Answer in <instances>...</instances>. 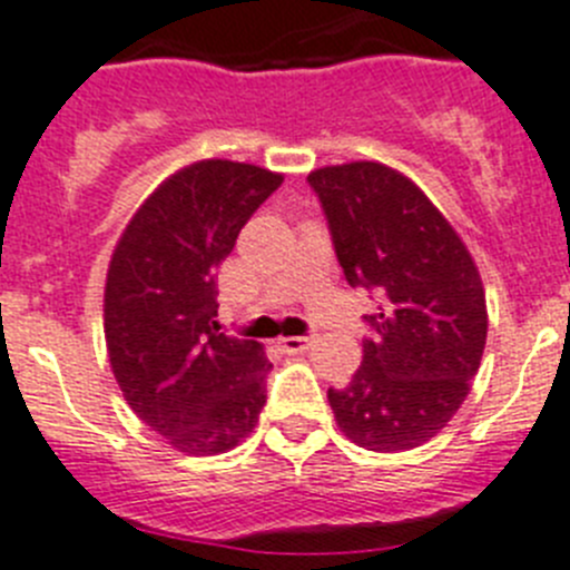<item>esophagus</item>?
Here are the masks:
<instances>
[{"instance_id": "esophagus-1", "label": "esophagus", "mask_w": 570, "mask_h": 570, "mask_svg": "<svg viewBox=\"0 0 570 570\" xmlns=\"http://www.w3.org/2000/svg\"><path fill=\"white\" fill-rule=\"evenodd\" d=\"M311 343H314V337H282V340H279V345H282V348H285V352H288V354L305 352V348H308Z\"/></svg>"}]
</instances>
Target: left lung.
<instances>
[{"instance_id":"obj_1","label":"left lung","mask_w":570,"mask_h":570,"mask_svg":"<svg viewBox=\"0 0 570 570\" xmlns=\"http://www.w3.org/2000/svg\"><path fill=\"white\" fill-rule=\"evenodd\" d=\"M352 288L372 294V328L352 383L328 389L337 426L374 452L444 430L488 340L479 267L430 198L395 169L354 160L308 175Z\"/></svg>"}]
</instances>
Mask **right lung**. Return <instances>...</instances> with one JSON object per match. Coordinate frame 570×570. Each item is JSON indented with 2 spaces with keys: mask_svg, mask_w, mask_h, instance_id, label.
<instances>
[{
  "mask_svg": "<svg viewBox=\"0 0 570 570\" xmlns=\"http://www.w3.org/2000/svg\"><path fill=\"white\" fill-rule=\"evenodd\" d=\"M282 175L198 160L140 204L111 253L104 328L126 403L189 455L233 450L259 421L271 360L216 323V274Z\"/></svg>",
  "mask_w": 570,
  "mask_h": 570,
  "instance_id": "obj_1",
  "label": "right lung"
}]
</instances>
